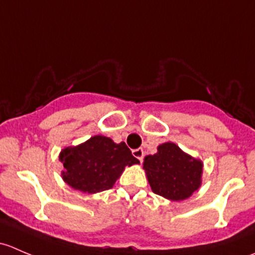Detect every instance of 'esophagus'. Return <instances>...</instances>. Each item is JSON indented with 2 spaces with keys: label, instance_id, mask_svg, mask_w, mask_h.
<instances>
[{
  "label": "esophagus",
  "instance_id": "esophagus-1",
  "mask_svg": "<svg viewBox=\"0 0 255 255\" xmlns=\"http://www.w3.org/2000/svg\"><path fill=\"white\" fill-rule=\"evenodd\" d=\"M132 153H133V156H134V158H137L138 160H139V161H143L144 151H143V149H142V148L134 149V150H133Z\"/></svg>",
  "mask_w": 255,
  "mask_h": 255
}]
</instances>
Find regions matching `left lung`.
Instances as JSON below:
<instances>
[{
  "instance_id": "obj_1",
  "label": "left lung",
  "mask_w": 255,
  "mask_h": 255,
  "mask_svg": "<svg viewBox=\"0 0 255 255\" xmlns=\"http://www.w3.org/2000/svg\"><path fill=\"white\" fill-rule=\"evenodd\" d=\"M202 164L184 153L176 144L168 142L158 146V153L144 158L149 185L154 194L171 201L191 196L201 185Z\"/></svg>"
}]
</instances>
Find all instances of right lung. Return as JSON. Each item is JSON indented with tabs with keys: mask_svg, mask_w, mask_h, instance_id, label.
<instances>
[{
	"mask_svg": "<svg viewBox=\"0 0 255 255\" xmlns=\"http://www.w3.org/2000/svg\"><path fill=\"white\" fill-rule=\"evenodd\" d=\"M59 159L63 163L64 181L87 194L111 189L126 166L139 163L126 143L117 144L104 135L63 149Z\"/></svg>",
	"mask_w": 255,
	"mask_h": 255,
	"instance_id": "right-lung-1",
	"label": "right lung"
}]
</instances>
